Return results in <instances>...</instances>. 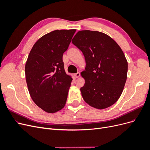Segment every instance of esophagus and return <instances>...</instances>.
Instances as JSON below:
<instances>
[{
    "label": "esophagus",
    "instance_id": "1",
    "mask_svg": "<svg viewBox=\"0 0 150 150\" xmlns=\"http://www.w3.org/2000/svg\"><path fill=\"white\" fill-rule=\"evenodd\" d=\"M74 76H75L76 78H78L80 76V73H79V72H77V73L74 74Z\"/></svg>",
    "mask_w": 150,
    "mask_h": 150
}]
</instances>
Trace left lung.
<instances>
[{"label": "left lung", "instance_id": "obj_1", "mask_svg": "<svg viewBox=\"0 0 150 150\" xmlns=\"http://www.w3.org/2000/svg\"><path fill=\"white\" fill-rule=\"evenodd\" d=\"M72 42L82 51L86 63L81 73L85 79L80 89L83 99L98 110L112 106L121 95L127 78L128 62L122 49L98 31L80 30Z\"/></svg>", "mask_w": 150, "mask_h": 150}]
</instances>
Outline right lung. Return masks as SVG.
<instances>
[{
    "instance_id": "add662e5",
    "label": "right lung",
    "mask_w": 150,
    "mask_h": 150,
    "mask_svg": "<svg viewBox=\"0 0 150 150\" xmlns=\"http://www.w3.org/2000/svg\"><path fill=\"white\" fill-rule=\"evenodd\" d=\"M76 29L56 30L37 40L27 59L25 73L30 96L42 110L54 113L64 107L72 80L64 70L63 54Z\"/></svg>"
}]
</instances>
